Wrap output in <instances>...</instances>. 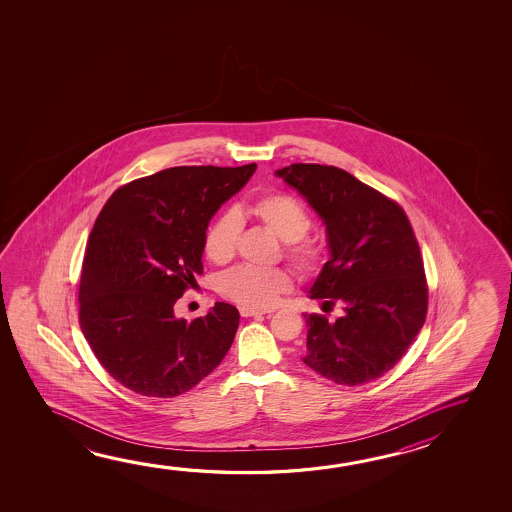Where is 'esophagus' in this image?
<instances>
[{
  "mask_svg": "<svg viewBox=\"0 0 512 512\" xmlns=\"http://www.w3.org/2000/svg\"><path fill=\"white\" fill-rule=\"evenodd\" d=\"M243 318H255V316H264V314H271L273 310L269 309H255V307H241L239 309Z\"/></svg>",
  "mask_w": 512,
  "mask_h": 512,
  "instance_id": "1",
  "label": "esophagus"
}]
</instances>
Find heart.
I'll return each instance as SVG.
<instances>
[{
  "label": "heart",
  "instance_id": "obj_1",
  "mask_svg": "<svg viewBox=\"0 0 512 512\" xmlns=\"http://www.w3.org/2000/svg\"><path fill=\"white\" fill-rule=\"evenodd\" d=\"M246 212L285 243V255L303 273L321 268L325 260L323 246L305 237L310 227L309 212L293 196L284 193L262 194L253 200ZM239 234V219L234 212L221 214L205 232V255L223 264L232 259ZM293 278L284 268L239 266L225 273L219 282L221 294L243 307H269L278 296L289 291Z\"/></svg>",
  "mask_w": 512,
  "mask_h": 512
}]
</instances>
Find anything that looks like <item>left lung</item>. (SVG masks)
Returning a JSON list of instances; mask_svg holds the SVG:
<instances>
[{
	"label": "left lung",
	"mask_w": 512,
	"mask_h": 512,
	"mask_svg": "<svg viewBox=\"0 0 512 512\" xmlns=\"http://www.w3.org/2000/svg\"><path fill=\"white\" fill-rule=\"evenodd\" d=\"M275 175L309 203L327 227V262L309 296L343 316H305L302 361L336 384L382 377L425 323V268L402 207L344 169L291 164Z\"/></svg>",
	"instance_id": "1"
}]
</instances>
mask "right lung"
<instances>
[{
    "instance_id": "add662e5",
    "label": "right lung",
    "mask_w": 512,
    "mask_h": 512,
    "mask_svg": "<svg viewBox=\"0 0 512 512\" xmlns=\"http://www.w3.org/2000/svg\"><path fill=\"white\" fill-rule=\"evenodd\" d=\"M257 164L178 166L119 187L101 209L80 278V327L96 359L130 391L171 398L227 355L239 310L176 318L175 303L203 273L205 232Z\"/></svg>"
}]
</instances>
